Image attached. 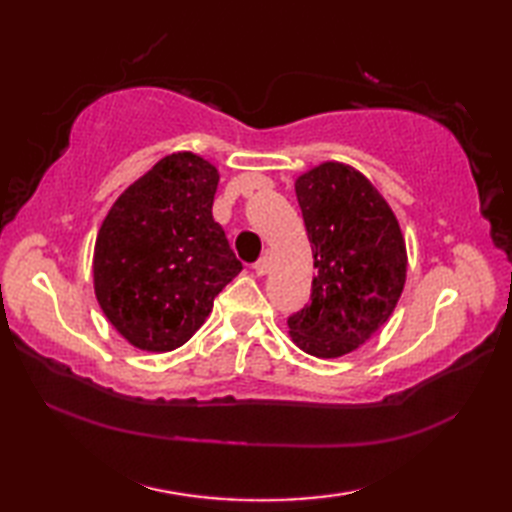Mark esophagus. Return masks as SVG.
<instances>
[{
    "mask_svg": "<svg viewBox=\"0 0 512 512\" xmlns=\"http://www.w3.org/2000/svg\"><path fill=\"white\" fill-rule=\"evenodd\" d=\"M268 268H270V262H268V257H259V259H257V262L253 264V270H255V273H257L259 277H262V275H266V273H268Z\"/></svg>",
    "mask_w": 512,
    "mask_h": 512,
    "instance_id": "1",
    "label": "esophagus"
}]
</instances>
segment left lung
<instances>
[{
	"mask_svg": "<svg viewBox=\"0 0 512 512\" xmlns=\"http://www.w3.org/2000/svg\"><path fill=\"white\" fill-rule=\"evenodd\" d=\"M312 244L310 306L290 314V336L303 352L336 358L356 350L400 299L407 253L396 215L363 173L325 162L295 184Z\"/></svg>",
	"mask_w": 512,
	"mask_h": 512,
	"instance_id": "1",
	"label": "left lung"
}]
</instances>
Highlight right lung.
I'll return each instance as SVG.
<instances>
[{"label":"right lung","instance_id":"add662e5","mask_svg":"<svg viewBox=\"0 0 512 512\" xmlns=\"http://www.w3.org/2000/svg\"><path fill=\"white\" fill-rule=\"evenodd\" d=\"M217 169L180 151L156 162L107 213L94 246L99 306L147 352L187 343L242 270L213 220Z\"/></svg>","mask_w":512,"mask_h":512}]
</instances>
